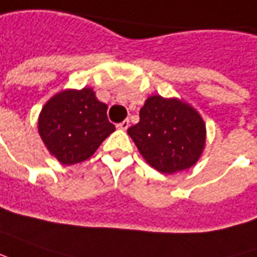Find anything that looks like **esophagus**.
Segmentation results:
<instances>
[{
  "mask_svg": "<svg viewBox=\"0 0 257 257\" xmlns=\"http://www.w3.org/2000/svg\"><path fill=\"white\" fill-rule=\"evenodd\" d=\"M116 126H118L119 129H122V131H126V129L129 128V119H125V121H122L121 123H118Z\"/></svg>",
  "mask_w": 257,
  "mask_h": 257,
  "instance_id": "esophagus-1",
  "label": "esophagus"
}]
</instances>
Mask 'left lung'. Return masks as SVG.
Masks as SVG:
<instances>
[{
  "mask_svg": "<svg viewBox=\"0 0 257 257\" xmlns=\"http://www.w3.org/2000/svg\"><path fill=\"white\" fill-rule=\"evenodd\" d=\"M141 121L128 135L146 163L163 174L190 169L200 160L207 129L200 112L183 99L151 95L141 108Z\"/></svg>",
  "mask_w": 257,
  "mask_h": 257,
  "instance_id": "obj_1",
  "label": "left lung"
}]
</instances>
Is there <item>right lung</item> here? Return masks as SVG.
<instances>
[{
    "label": "right lung",
    "instance_id": "add662e5",
    "mask_svg": "<svg viewBox=\"0 0 257 257\" xmlns=\"http://www.w3.org/2000/svg\"><path fill=\"white\" fill-rule=\"evenodd\" d=\"M106 109V104L98 101L90 87L67 88L42 106L38 132L49 153L62 165L81 163L115 131Z\"/></svg>",
    "mask_w": 257,
    "mask_h": 257
}]
</instances>
